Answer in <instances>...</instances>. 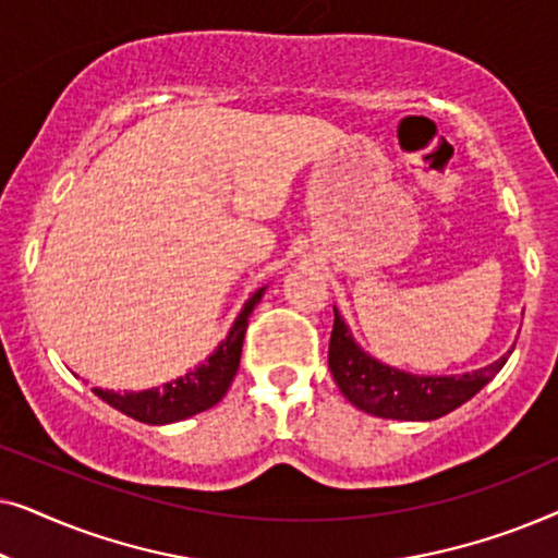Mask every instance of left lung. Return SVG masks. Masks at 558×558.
I'll use <instances>...</instances> for the list:
<instances>
[{
	"label": "left lung",
	"mask_w": 558,
	"mask_h": 558,
	"mask_svg": "<svg viewBox=\"0 0 558 558\" xmlns=\"http://www.w3.org/2000/svg\"><path fill=\"white\" fill-rule=\"evenodd\" d=\"M513 348L485 368L462 373V376H414V373L378 363L376 357L365 353L350 335L345 319L335 310L327 365L342 396L365 414L399 418V422H432L462 407L480 388L490 384Z\"/></svg>",
	"instance_id": "obj_1"
}]
</instances>
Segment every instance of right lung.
I'll return each instance as SVG.
<instances>
[{
    "label": "right lung",
    "instance_id": "right-lung-1",
    "mask_svg": "<svg viewBox=\"0 0 558 558\" xmlns=\"http://www.w3.org/2000/svg\"><path fill=\"white\" fill-rule=\"evenodd\" d=\"M264 289H256L243 304L241 315L235 317L231 332L220 342L208 361L197 365V368L187 371L185 376L170 380V384L159 388H147V391H104V388H94L98 399L109 403L121 414L136 418L142 424H172L182 422V418L201 414V411L216 407L223 399L228 386L233 384L235 371L241 363V348L243 335H246L248 317L258 302H262Z\"/></svg>",
    "mask_w": 558,
    "mask_h": 558
}]
</instances>
